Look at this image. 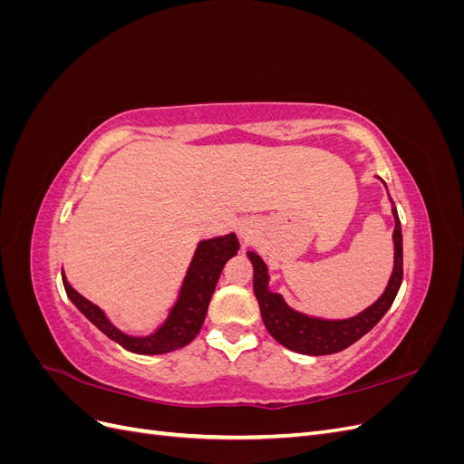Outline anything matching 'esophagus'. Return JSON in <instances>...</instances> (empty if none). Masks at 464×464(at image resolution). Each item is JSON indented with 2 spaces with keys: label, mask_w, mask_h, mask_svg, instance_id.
I'll list each match as a JSON object with an SVG mask.
<instances>
[{
  "label": "esophagus",
  "mask_w": 464,
  "mask_h": 464,
  "mask_svg": "<svg viewBox=\"0 0 464 464\" xmlns=\"http://www.w3.org/2000/svg\"><path fill=\"white\" fill-rule=\"evenodd\" d=\"M237 236H240V240L244 244H247V242H251V236H254V230H251L247 224H240V227H237Z\"/></svg>",
  "instance_id": "1"
}]
</instances>
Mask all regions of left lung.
I'll return each instance as SVG.
<instances>
[{"label":"left lung","mask_w":464,"mask_h":464,"mask_svg":"<svg viewBox=\"0 0 464 464\" xmlns=\"http://www.w3.org/2000/svg\"><path fill=\"white\" fill-rule=\"evenodd\" d=\"M389 201L392 218H395V230H392V247H395L392 273L382 296L354 317L323 319L292 310L280 294L269 290V269H266L263 259L256 251H247V259L254 265V292L259 302L261 317L266 331L271 333L278 344L286 346L292 353L305 356L334 354L360 341L387 314L391 304L395 302L402 283V230L395 203H392L391 198Z\"/></svg>","instance_id":"8db88e82"}]
</instances>
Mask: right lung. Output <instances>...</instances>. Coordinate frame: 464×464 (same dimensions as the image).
Listing matches in <instances>:
<instances>
[{"mask_svg":"<svg viewBox=\"0 0 464 464\" xmlns=\"http://www.w3.org/2000/svg\"><path fill=\"white\" fill-rule=\"evenodd\" d=\"M237 249H240V242H237L234 232L201 240L198 247H195V254L189 261L186 276L181 280L176 302L170 305V310H168L166 319L149 334H128L118 329L101 307L89 302L85 296H81V294L67 283L62 269L63 288L67 292V298L73 302L77 310L85 315L98 331L104 333L110 341L118 343L121 348L130 350L133 354H166L172 353V350L184 348L198 336V333L203 327L210 296H213V292L217 288L218 276L227 261L237 256Z\"/></svg>","mask_w":464,"mask_h":464,"instance_id":"right-lung-1","label":"right lung"}]
</instances>
